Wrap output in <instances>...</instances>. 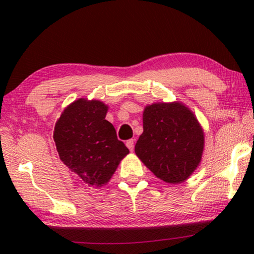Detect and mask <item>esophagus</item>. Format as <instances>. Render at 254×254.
<instances>
[{"label":"esophagus","instance_id":"esophagus-1","mask_svg":"<svg viewBox=\"0 0 254 254\" xmlns=\"http://www.w3.org/2000/svg\"><path fill=\"white\" fill-rule=\"evenodd\" d=\"M126 145H127V148L129 149L130 151H133V149H134V140H128L126 142Z\"/></svg>","mask_w":254,"mask_h":254}]
</instances>
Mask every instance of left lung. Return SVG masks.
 Here are the masks:
<instances>
[{"label":"left lung","mask_w":254,"mask_h":254,"mask_svg":"<svg viewBox=\"0 0 254 254\" xmlns=\"http://www.w3.org/2000/svg\"><path fill=\"white\" fill-rule=\"evenodd\" d=\"M204 134L195 114L182 102L154 103L143 111V133L135 154L163 182L184 183L201 163Z\"/></svg>","instance_id":"obj_1"}]
</instances>
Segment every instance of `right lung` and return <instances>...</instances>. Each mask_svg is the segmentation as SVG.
Returning <instances> with one entry per match:
<instances>
[{
    "mask_svg": "<svg viewBox=\"0 0 254 254\" xmlns=\"http://www.w3.org/2000/svg\"><path fill=\"white\" fill-rule=\"evenodd\" d=\"M109 106L97 99L79 98L65 107L54 127L59 157L89 186L102 187L129 154L105 119Z\"/></svg>",
    "mask_w": 254,
    "mask_h": 254,
    "instance_id": "1",
    "label": "right lung"
}]
</instances>
